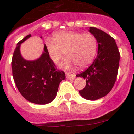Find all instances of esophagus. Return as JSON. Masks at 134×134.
<instances>
[{
    "instance_id": "1",
    "label": "esophagus",
    "mask_w": 134,
    "mask_h": 134,
    "mask_svg": "<svg viewBox=\"0 0 134 134\" xmlns=\"http://www.w3.org/2000/svg\"><path fill=\"white\" fill-rule=\"evenodd\" d=\"M66 78L68 79H74L76 78V75L74 74H72V73H70V72H66Z\"/></svg>"
}]
</instances>
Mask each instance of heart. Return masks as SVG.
<instances>
[{
    "mask_svg": "<svg viewBox=\"0 0 134 134\" xmlns=\"http://www.w3.org/2000/svg\"><path fill=\"white\" fill-rule=\"evenodd\" d=\"M46 50L51 60L57 63L64 54L66 58L62 66L73 65L84 68L93 62L97 50V41L91 33L60 31L53 34L52 41H46Z\"/></svg>",
    "mask_w": 134,
    "mask_h": 134,
    "instance_id": "obj_1",
    "label": "heart"
}]
</instances>
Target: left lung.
<instances>
[{"instance_id": "8db88e82", "label": "left lung", "mask_w": 134, "mask_h": 134, "mask_svg": "<svg viewBox=\"0 0 134 134\" xmlns=\"http://www.w3.org/2000/svg\"><path fill=\"white\" fill-rule=\"evenodd\" d=\"M89 31L97 41L98 55L91 66L77 77L86 79V86L79 91L85 99L94 100L109 93L115 85L119 69L120 54L114 39L96 27H90Z\"/></svg>"}]
</instances>
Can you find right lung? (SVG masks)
Returning <instances> with one entry per match:
<instances>
[{"label":"right lung","mask_w":134,"mask_h":134,"mask_svg":"<svg viewBox=\"0 0 134 134\" xmlns=\"http://www.w3.org/2000/svg\"><path fill=\"white\" fill-rule=\"evenodd\" d=\"M27 35L17 43L12 58L11 66L14 81L19 91L28 101L45 105L52 102L56 96L60 82L65 73L56 68L44 46V52L35 61H27L20 54V46L30 37Z\"/></svg>","instance_id":"add662e5"}]
</instances>
